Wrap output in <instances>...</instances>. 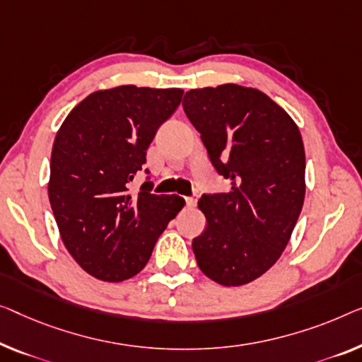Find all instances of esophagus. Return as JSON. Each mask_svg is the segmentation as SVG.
Wrapping results in <instances>:
<instances>
[{"label": "esophagus", "mask_w": 362, "mask_h": 362, "mask_svg": "<svg viewBox=\"0 0 362 362\" xmlns=\"http://www.w3.org/2000/svg\"><path fill=\"white\" fill-rule=\"evenodd\" d=\"M197 199H198V197H197V195H193V197H187V198H185L187 206H188V208L195 206V204H197Z\"/></svg>", "instance_id": "1"}]
</instances>
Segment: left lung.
Masks as SVG:
<instances>
[{
    "mask_svg": "<svg viewBox=\"0 0 362 362\" xmlns=\"http://www.w3.org/2000/svg\"><path fill=\"white\" fill-rule=\"evenodd\" d=\"M182 105L233 185L199 198L206 229L193 239L197 263L218 284H247L278 262L298 223L305 197L300 132L265 93L239 84L190 89Z\"/></svg>",
    "mask_w": 362,
    "mask_h": 362,
    "instance_id": "8db88e82",
    "label": "left lung"
}]
</instances>
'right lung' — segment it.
<instances>
[{
  "instance_id": "1",
  "label": "right lung",
  "mask_w": 362,
  "mask_h": 362,
  "mask_svg": "<svg viewBox=\"0 0 362 362\" xmlns=\"http://www.w3.org/2000/svg\"><path fill=\"white\" fill-rule=\"evenodd\" d=\"M179 88L133 84L89 94L64 118L52 149L48 198L64 247L90 276L107 283L146 267L185 199L154 195L129 182L146 163L158 128L182 100Z\"/></svg>"
}]
</instances>
